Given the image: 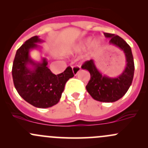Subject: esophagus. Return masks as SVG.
Instances as JSON below:
<instances>
[{
	"mask_svg": "<svg viewBox=\"0 0 148 148\" xmlns=\"http://www.w3.org/2000/svg\"><path fill=\"white\" fill-rule=\"evenodd\" d=\"M72 71L74 75H77L80 71V67L79 66H74L72 67Z\"/></svg>",
	"mask_w": 148,
	"mask_h": 148,
	"instance_id": "34e87169",
	"label": "esophagus"
}]
</instances>
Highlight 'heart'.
<instances>
[{
    "instance_id": "b5f03b06",
    "label": "heart",
    "mask_w": 148,
    "mask_h": 148,
    "mask_svg": "<svg viewBox=\"0 0 148 148\" xmlns=\"http://www.w3.org/2000/svg\"><path fill=\"white\" fill-rule=\"evenodd\" d=\"M89 41H90V38H88L86 41V44H89ZM101 46H102V41H101L99 38H96V39L92 41V43L91 44V51L92 52L97 51L99 50L101 48Z\"/></svg>"
}]
</instances>
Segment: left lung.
<instances>
[{
    "instance_id": "left-lung-1",
    "label": "left lung",
    "mask_w": 148,
    "mask_h": 148,
    "mask_svg": "<svg viewBox=\"0 0 148 148\" xmlns=\"http://www.w3.org/2000/svg\"><path fill=\"white\" fill-rule=\"evenodd\" d=\"M106 38H110V44L123 51L126 59V66L117 77L103 75L98 70L93 59L84 62L83 69L90 73L91 78L86 86L88 93L94 99L102 102H114L122 98L129 89L134 77L135 64L130 46L119 36L104 33Z\"/></svg>"
}]
</instances>
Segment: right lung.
<instances>
[{"instance_id":"1","label":"right lung","mask_w":148,"mask_h":148,"mask_svg":"<svg viewBox=\"0 0 148 148\" xmlns=\"http://www.w3.org/2000/svg\"><path fill=\"white\" fill-rule=\"evenodd\" d=\"M43 41L38 36L31 37L17 50L12 68L13 84L18 93L31 105L48 108L59 102L65 84L74 77L68 66L64 72L55 75L47 67L48 62L43 58L36 62L30 56V51L38 48L37 43Z\"/></svg>"}]
</instances>
